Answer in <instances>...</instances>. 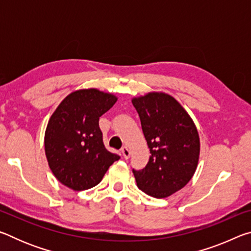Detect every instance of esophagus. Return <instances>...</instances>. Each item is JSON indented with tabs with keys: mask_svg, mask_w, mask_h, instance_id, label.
<instances>
[{
	"mask_svg": "<svg viewBox=\"0 0 251 251\" xmlns=\"http://www.w3.org/2000/svg\"><path fill=\"white\" fill-rule=\"evenodd\" d=\"M122 154H123V156H124V158L128 159L129 156H130V151H129L128 148H127L126 146H124V147L122 148Z\"/></svg>",
	"mask_w": 251,
	"mask_h": 251,
	"instance_id": "obj_1",
	"label": "esophagus"
}]
</instances>
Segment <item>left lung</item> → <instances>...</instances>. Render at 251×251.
Masks as SVG:
<instances>
[{
  "label": "left lung",
  "instance_id": "8db88e82",
  "mask_svg": "<svg viewBox=\"0 0 251 251\" xmlns=\"http://www.w3.org/2000/svg\"><path fill=\"white\" fill-rule=\"evenodd\" d=\"M150 160L133 169L138 188L155 198H165L185 187L197 168L199 136L181 105L167 94L150 93L134 99Z\"/></svg>",
  "mask_w": 251,
  "mask_h": 251
}]
</instances>
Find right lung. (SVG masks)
I'll list each match as a JSON object with an SVG mask.
<instances>
[{
  "label": "right lung",
  "instance_id": "right-lung-1",
  "mask_svg": "<svg viewBox=\"0 0 251 251\" xmlns=\"http://www.w3.org/2000/svg\"><path fill=\"white\" fill-rule=\"evenodd\" d=\"M117 99L95 88L65 97L50 116L45 131V154L54 176L73 190L100 184L120 155L105 148L100 117Z\"/></svg>",
  "mask_w": 251,
  "mask_h": 251
}]
</instances>
